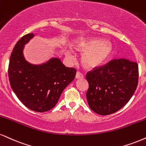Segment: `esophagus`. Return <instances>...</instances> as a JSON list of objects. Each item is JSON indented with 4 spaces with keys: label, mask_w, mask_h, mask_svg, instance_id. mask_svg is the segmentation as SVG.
Wrapping results in <instances>:
<instances>
[{
    "label": "esophagus",
    "mask_w": 146,
    "mask_h": 146,
    "mask_svg": "<svg viewBox=\"0 0 146 146\" xmlns=\"http://www.w3.org/2000/svg\"><path fill=\"white\" fill-rule=\"evenodd\" d=\"M83 74L80 72H77L76 74V78L79 79V78H83Z\"/></svg>",
    "instance_id": "obj_1"
}]
</instances>
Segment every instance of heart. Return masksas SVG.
I'll list each match as a JSON object with an SVG mask.
<instances>
[{
	"instance_id": "b5f03b06",
	"label": "heart",
	"mask_w": 146,
	"mask_h": 146,
	"mask_svg": "<svg viewBox=\"0 0 146 146\" xmlns=\"http://www.w3.org/2000/svg\"><path fill=\"white\" fill-rule=\"evenodd\" d=\"M77 51L83 52L81 62L87 69H93L103 64L110 56L113 46L108 42H104L100 39L93 38H78L72 44ZM66 55L70 60L74 59L75 56L69 49L66 50Z\"/></svg>"
}]
</instances>
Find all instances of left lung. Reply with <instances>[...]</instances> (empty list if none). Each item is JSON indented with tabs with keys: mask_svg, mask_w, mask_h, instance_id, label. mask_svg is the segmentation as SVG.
Wrapping results in <instances>:
<instances>
[{
	"mask_svg": "<svg viewBox=\"0 0 146 146\" xmlns=\"http://www.w3.org/2000/svg\"><path fill=\"white\" fill-rule=\"evenodd\" d=\"M136 62L116 59L87 72V100L90 108L106 116L118 111L130 100L138 84Z\"/></svg>",
	"mask_w": 146,
	"mask_h": 146,
	"instance_id": "1",
	"label": "left lung"
}]
</instances>
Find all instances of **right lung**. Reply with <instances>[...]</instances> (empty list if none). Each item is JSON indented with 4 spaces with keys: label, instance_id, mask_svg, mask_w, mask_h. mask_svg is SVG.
Returning a JSON list of instances; mask_svg holds the SVG:
<instances>
[{
    "label": "right lung",
    "instance_id": "obj_1",
    "mask_svg": "<svg viewBox=\"0 0 146 146\" xmlns=\"http://www.w3.org/2000/svg\"><path fill=\"white\" fill-rule=\"evenodd\" d=\"M34 36L33 33L28 34L16 43L10 57L9 78L11 89L23 105L44 112L55 107L65 88L74 79L76 70L66 67L59 57L38 65L28 62L23 49Z\"/></svg>",
    "mask_w": 146,
    "mask_h": 146
}]
</instances>
